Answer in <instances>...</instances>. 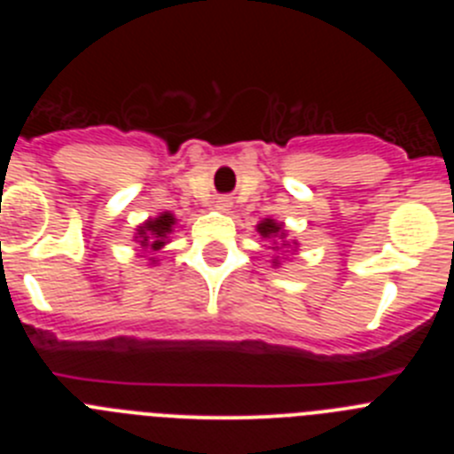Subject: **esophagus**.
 I'll use <instances>...</instances> for the list:
<instances>
[{
    "label": "esophagus",
    "instance_id": "1",
    "mask_svg": "<svg viewBox=\"0 0 454 454\" xmlns=\"http://www.w3.org/2000/svg\"><path fill=\"white\" fill-rule=\"evenodd\" d=\"M215 207H218L220 211H230V200L220 198V200H218V204H215Z\"/></svg>",
    "mask_w": 454,
    "mask_h": 454
}]
</instances>
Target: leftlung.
I'll return each mask as SVG.
<instances>
[{"mask_svg": "<svg viewBox=\"0 0 454 454\" xmlns=\"http://www.w3.org/2000/svg\"><path fill=\"white\" fill-rule=\"evenodd\" d=\"M256 231H259V236H262L263 240H268L272 246V268H279L284 262V256L288 254V252H298V240L295 239H288V231L286 227H284V223H279V220L275 218H263L262 223L256 224Z\"/></svg>", "mask_w": 454, "mask_h": 454, "instance_id": "8db88e82", "label": "left lung"}]
</instances>
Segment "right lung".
Returning <instances> with one entry per match:
<instances>
[{"instance_id":"1","label":"right lung","mask_w":454,"mask_h":454,"mask_svg":"<svg viewBox=\"0 0 454 454\" xmlns=\"http://www.w3.org/2000/svg\"><path fill=\"white\" fill-rule=\"evenodd\" d=\"M179 227V220L170 211H161L156 218H147L145 223H140L134 231V243H136V254L140 259H147L150 266H156V252L170 243V236Z\"/></svg>"}]
</instances>
